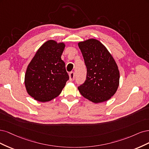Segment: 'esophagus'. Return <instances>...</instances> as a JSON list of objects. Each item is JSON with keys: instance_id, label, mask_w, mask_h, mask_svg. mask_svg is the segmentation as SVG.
<instances>
[{"instance_id": "1", "label": "esophagus", "mask_w": 149, "mask_h": 149, "mask_svg": "<svg viewBox=\"0 0 149 149\" xmlns=\"http://www.w3.org/2000/svg\"><path fill=\"white\" fill-rule=\"evenodd\" d=\"M75 79V73L74 72H71L69 74V80L70 81H73Z\"/></svg>"}]
</instances>
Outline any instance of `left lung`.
Segmentation results:
<instances>
[{
  "instance_id": "left-lung-1",
  "label": "left lung",
  "mask_w": 149,
  "mask_h": 149,
  "mask_svg": "<svg viewBox=\"0 0 149 149\" xmlns=\"http://www.w3.org/2000/svg\"><path fill=\"white\" fill-rule=\"evenodd\" d=\"M87 67V78L78 89L95 103L106 102L116 92L119 71L111 54L102 42L89 39L78 43Z\"/></svg>"
}]
</instances>
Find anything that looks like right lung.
Segmentation results:
<instances>
[{
	"instance_id": "obj_1",
	"label": "right lung",
	"mask_w": 149,
	"mask_h": 149,
	"mask_svg": "<svg viewBox=\"0 0 149 149\" xmlns=\"http://www.w3.org/2000/svg\"><path fill=\"white\" fill-rule=\"evenodd\" d=\"M64 42L49 40L43 44L28 64L25 75L28 93L35 100L46 102L57 97L69 79L61 55Z\"/></svg>"
}]
</instances>
